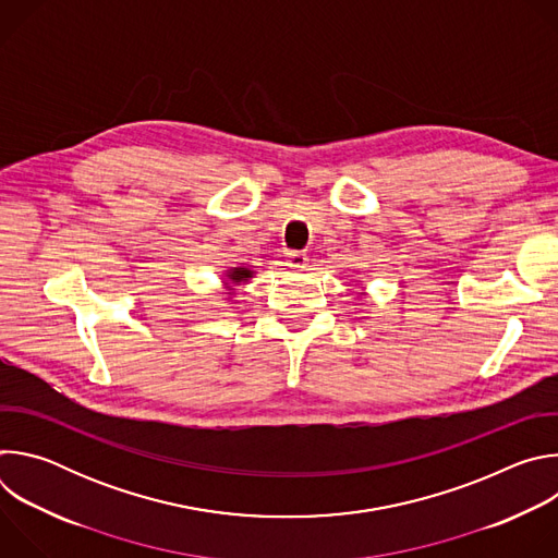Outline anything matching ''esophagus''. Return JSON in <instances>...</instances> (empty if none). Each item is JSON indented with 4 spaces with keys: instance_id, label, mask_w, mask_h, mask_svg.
<instances>
[{
    "instance_id": "esophagus-1",
    "label": "esophagus",
    "mask_w": 558,
    "mask_h": 558,
    "mask_svg": "<svg viewBox=\"0 0 558 558\" xmlns=\"http://www.w3.org/2000/svg\"><path fill=\"white\" fill-rule=\"evenodd\" d=\"M306 263H308V258L302 252H287V256H284V265L293 271H304Z\"/></svg>"
}]
</instances>
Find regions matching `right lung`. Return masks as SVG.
<instances>
[{"instance_id": "1", "label": "right lung", "mask_w": 558, "mask_h": 558, "mask_svg": "<svg viewBox=\"0 0 558 558\" xmlns=\"http://www.w3.org/2000/svg\"><path fill=\"white\" fill-rule=\"evenodd\" d=\"M250 278H254V271L252 269H247V267H231V269H227L225 271V284H229V289L233 287V284H241V282H247Z\"/></svg>"}]
</instances>
